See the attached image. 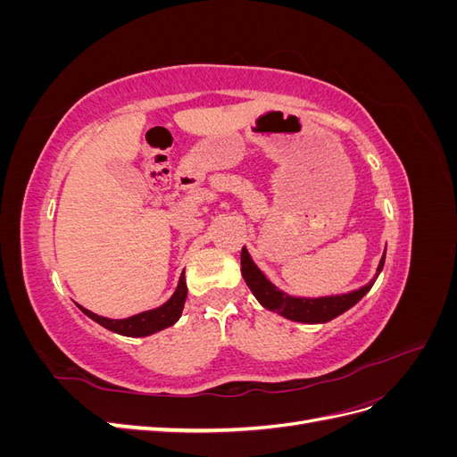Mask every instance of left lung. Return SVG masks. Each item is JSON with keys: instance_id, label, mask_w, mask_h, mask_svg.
Returning <instances> with one entry per match:
<instances>
[{"instance_id": "left-lung-1", "label": "left lung", "mask_w": 457, "mask_h": 457, "mask_svg": "<svg viewBox=\"0 0 457 457\" xmlns=\"http://www.w3.org/2000/svg\"><path fill=\"white\" fill-rule=\"evenodd\" d=\"M240 262H242L244 280L262 307L272 311V312H278L280 316L287 318V320H294V322L324 324V322L334 320L336 316L343 314L345 311H349L370 292L373 282L378 280V276L385 265V253L379 261L376 276L370 280V284L362 286L361 289H354V292H349V294L326 295V297L287 295L286 292H282L280 287H276L265 274L261 272V269L255 265L252 255L247 253L245 247H242Z\"/></svg>"}]
</instances>
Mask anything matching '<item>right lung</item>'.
<instances>
[{
	"mask_svg": "<svg viewBox=\"0 0 457 457\" xmlns=\"http://www.w3.org/2000/svg\"><path fill=\"white\" fill-rule=\"evenodd\" d=\"M187 282H185V270L181 274V278H179L177 289L175 294L163 303V305L152 309V311H145L139 314H133L129 318H106V316H99L95 314L84 307H79V311L87 314L91 320H95L96 324H101L103 328L114 331V334L120 336H128V337H146L156 334V331H162L165 328L173 326L179 318L183 314V307H185V301H187Z\"/></svg>",
	"mask_w": 457,
	"mask_h": 457,
	"instance_id": "obj_1",
	"label": "right lung"
}]
</instances>
